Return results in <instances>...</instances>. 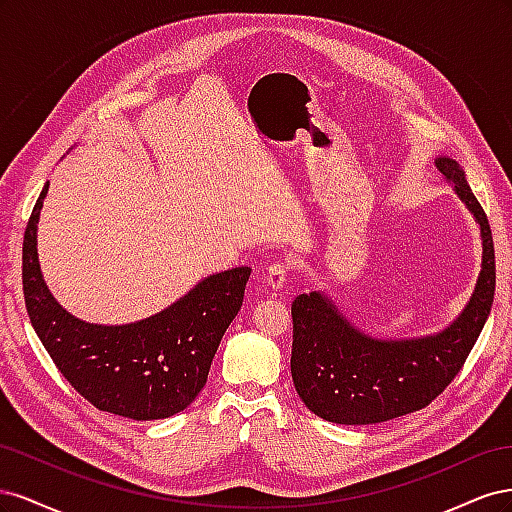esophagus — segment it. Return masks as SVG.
Masks as SVG:
<instances>
[{
	"instance_id": "esophagus-1",
	"label": "esophagus",
	"mask_w": 512,
	"mask_h": 512,
	"mask_svg": "<svg viewBox=\"0 0 512 512\" xmlns=\"http://www.w3.org/2000/svg\"><path fill=\"white\" fill-rule=\"evenodd\" d=\"M288 265L286 262H273V265L267 269V284L273 288V290H280L286 280H288Z\"/></svg>"
}]
</instances>
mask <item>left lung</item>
Wrapping results in <instances>:
<instances>
[{
  "instance_id": "8db88e82",
  "label": "left lung",
  "mask_w": 512,
  "mask_h": 512,
  "mask_svg": "<svg viewBox=\"0 0 512 512\" xmlns=\"http://www.w3.org/2000/svg\"><path fill=\"white\" fill-rule=\"evenodd\" d=\"M436 166L480 228L483 260L472 297L440 333L378 339L356 329L324 292L299 294L290 374L303 404L324 421L371 425L429 406L459 374L489 318L495 254L487 215L453 158H436Z\"/></svg>"
}]
</instances>
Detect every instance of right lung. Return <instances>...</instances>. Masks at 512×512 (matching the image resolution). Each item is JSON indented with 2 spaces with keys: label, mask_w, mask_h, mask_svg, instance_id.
Listing matches in <instances>:
<instances>
[{
  "label": "right lung",
  "mask_w": 512,
  "mask_h": 512,
  "mask_svg": "<svg viewBox=\"0 0 512 512\" xmlns=\"http://www.w3.org/2000/svg\"><path fill=\"white\" fill-rule=\"evenodd\" d=\"M42 188L23 239V294L32 327L64 378L98 410L156 421L188 408L243 303L250 267L207 275L162 312L130 324L72 316L46 286L38 260Z\"/></svg>",
  "instance_id": "obj_1"
}]
</instances>
